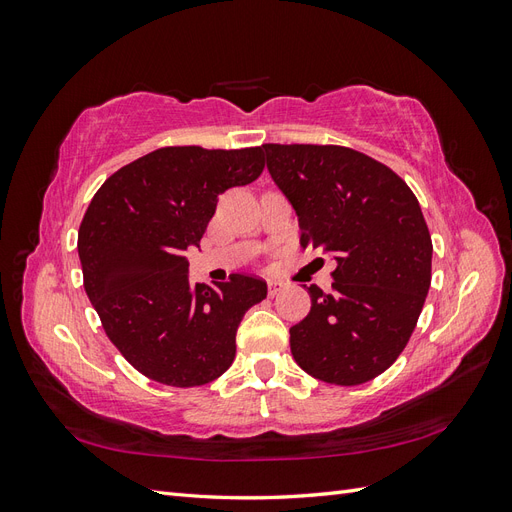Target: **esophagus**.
Masks as SVG:
<instances>
[{
	"label": "esophagus",
	"mask_w": 512,
	"mask_h": 512,
	"mask_svg": "<svg viewBox=\"0 0 512 512\" xmlns=\"http://www.w3.org/2000/svg\"><path fill=\"white\" fill-rule=\"evenodd\" d=\"M284 288H286V284H284V282L271 280V282H269V297H275V294H280Z\"/></svg>",
	"instance_id": "1"
}]
</instances>
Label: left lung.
Returning a JSON list of instances; mask_svg holds the SVG:
<instances>
[{"instance_id":"left-lung-1","label":"left lung","mask_w":512,"mask_h":512,"mask_svg":"<svg viewBox=\"0 0 512 512\" xmlns=\"http://www.w3.org/2000/svg\"><path fill=\"white\" fill-rule=\"evenodd\" d=\"M299 215L301 247L333 254V290L316 284L290 329L297 365L322 382L374 380L404 352L431 284V235L395 170L339 145H262Z\"/></svg>"}]
</instances>
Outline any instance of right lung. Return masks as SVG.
<instances>
[{"label":"right lung","mask_w":512,"mask_h":512,"mask_svg":"<svg viewBox=\"0 0 512 512\" xmlns=\"http://www.w3.org/2000/svg\"><path fill=\"white\" fill-rule=\"evenodd\" d=\"M262 147H162L108 177L79 228L83 286L104 333L136 371L190 389L235 361L247 309L267 297L254 275L192 284L183 250L203 239L222 192L260 177Z\"/></svg>","instance_id":"add662e5"}]
</instances>
